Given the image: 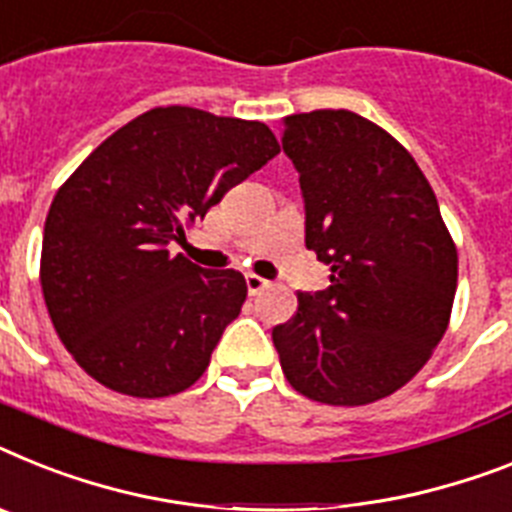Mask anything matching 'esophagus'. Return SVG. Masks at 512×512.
Segmentation results:
<instances>
[{"instance_id":"1","label":"esophagus","mask_w":512,"mask_h":512,"mask_svg":"<svg viewBox=\"0 0 512 512\" xmlns=\"http://www.w3.org/2000/svg\"><path fill=\"white\" fill-rule=\"evenodd\" d=\"M244 281H247V291H249V296L263 294V291L268 289V286H270V281H265V278L255 276V273H247V276H244Z\"/></svg>"}]
</instances>
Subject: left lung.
<instances>
[{"instance_id":"8db88e82","label":"left lung","mask_w":512,"mask_h":512,"mask_svg":"<svg viewBox=\"0 0 512 512\" xmlns=\"http://www.w3.org/2000/svg\"><path fill=\"white\" fill-rule=\"evenodd\" d=\"M283 153L304 195V242L330 265V286L299 291L273 328L296 393L364 406L403 388L445 336L458 249L414 156L346 109L283 119Z\"/></svg>"}]
</instances>
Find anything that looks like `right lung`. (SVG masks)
Returning a JSON list of instances; mask_svg holds the SVG:
<instances>
[{
    "instance_id": "1",
    "label": "right lung",
    "mask_w": 512,
    "mask_h": 512,
    "mask_svg": "<svg viewBox=\"0 0 512 512\" xmlns=\"http://www.w3.org/2000/svg\"><path fill=\"white\" fill-rule=\"evenodd\" d=\"M278 153L263 122L158 106L106 137L59 187L41 291L59 341L93 380L163 398L203 377L247 283L239 270L171 255V244Z\"/></svg>"
}]
</instances>
